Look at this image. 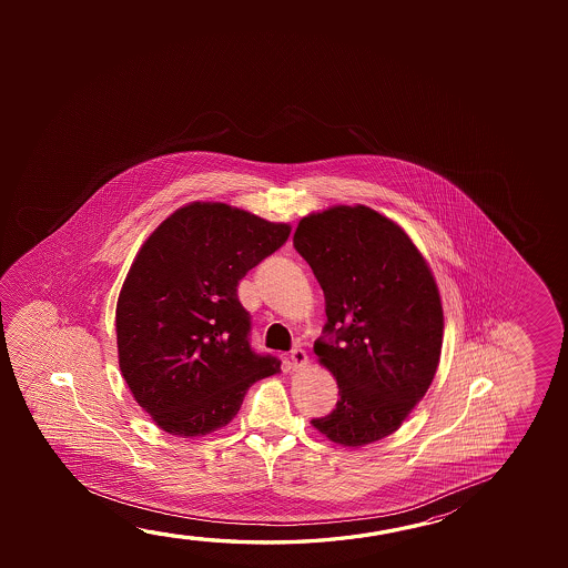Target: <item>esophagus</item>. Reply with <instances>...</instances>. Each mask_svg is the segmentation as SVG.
Returning a JSON list of instances; mask_svg holds the SVG:
<instances>
[{
  "mask_svg": "<svg viewBox=\"0 0 568 568\" xmlns=\"http://www.w3.org/2000/svg\"><path fill=\"white\" fill-rule=\"evenodd\" d=\"M288 361H291L293 371H301L303 366H307L308 356L303 348H295V351H291V354H288Z\"/></svg>",
  "mask_w": 568,
  "mask_h": 568,
  "instance_id": "1",
  "label": "esophagus"
}]
</instances>
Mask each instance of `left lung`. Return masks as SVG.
I'll return each mask as SVG.
<instances>
[{"mask_svg":"<svg viewBox=\"0 0 568 568\" xmlns=\"http://www.w3.org/2000/svg\"><path fill=\"white\" fill-rule=\"evenodd\" d=\"M293 245L325 293L326 325L313 348L341 396L311 424L341 446L390 436L439 364L444 311L428 263L400 225L366 205L308 214Z\"/></svg>","mask_w":568,"mask_h":568,"instance_id":"8db88e82","label":"left lung"}]
</instances>
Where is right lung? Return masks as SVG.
<instances>
[{"mask_svg": "<svg viewBox=\"0 0 568 568\" xmlns=\"http://www.w3.org/2000/svg\"><path fill=\"white\" fill-rule=\"evenodd\" d=\"M288 233L240 207L194 202L140 247L116 303L119 366L159 428L180 437L224 428L253 382L280 373L277 356L252 348L237 285Z\"/></svg>", "mask_w": 568, "mask_h": 568, "instance_id": "1", "label": "right lung"}]
</instances>
